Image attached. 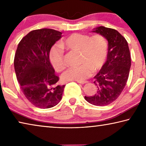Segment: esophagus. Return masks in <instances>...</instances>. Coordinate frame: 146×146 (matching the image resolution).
<instances>
[{
    "label": "esophagus",
    "instance_id": "esophagus-1",
    "mask_svg": "<svg viewBox=\"0 0 146 146\" xmlns=\"http://www.w3.org/2000/svg\"><path fill=\"white\" fill-rule=\"evenodd\" d=\"M78 83H80V84H86V83H88V81H76Z\"/></svg>",
    "mask_w": 146,
    "mask_h": 146
}]
</instances>
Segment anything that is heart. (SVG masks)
I'll return each mask as SVG.
<instances>
[{
  "instance_id": "b5f03b06",
  "label": "heart",
  "mask_w": 146,
  "mask_h": 146,
  "mask_svg": "<svg viewBox=\"0 0 146 146\" xmlns=\"http://www.w3.org/2000/svg\"><path fill=\"white\" fill-rule=\"evenodd\" d=\"M59 46H54L49 54L50 62L57 72H61L66 68L61 48L80 54L78 64L80 65L64 73L62 78L64 82L84 80L91 76L92 71L96 72L102 68L108 56L107 40L100 35L90 37L88 35L74 33L62 40Z\"/></svg>"
}]
</instances>
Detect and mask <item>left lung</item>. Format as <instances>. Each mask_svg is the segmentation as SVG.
Returning <instances> with one entry per match:
<instances>
[{
    "mask_svg": "<svg viewBox=\"0 0 146 146\" xmlns=\"http://www.w3.org/2000/svg\"><path fill=\"white\" fill-rule=\"evenodd\" d=\"M93 32L99 33L108 41L107 60L95 77L97 92L85 96L89 103L97 106H108L119 97L129 77L131 64L130 51L125 38L116 29L100 26Z\"/></svg>",
    "mask_w": 146,
    "mask_h": 146,
    "instance_id": "left-lung-1",
    "label": "left lung"
}]
</instances>
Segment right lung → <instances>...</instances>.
Returning <instances> with one entry per match:
<instances>
[{
    "instance_id": "obj_1",
    "label": "right lung",
    "mask_w": 146,
    "mask_h": 146,
    "mask_svg": "<svg viewBox=\"0 0 146 146\" xmlns=\"http://www.w3.org/2000/svg\"><path fill=\"white\" fill-rule=\"evenodd\" d=\"M62 33L52 29H35L22 38L14 58L17 78L26 98L41 109L60 102L65 85L57 86L59 77L49 62V52Z\"/></svg>"
}]
</instances>
